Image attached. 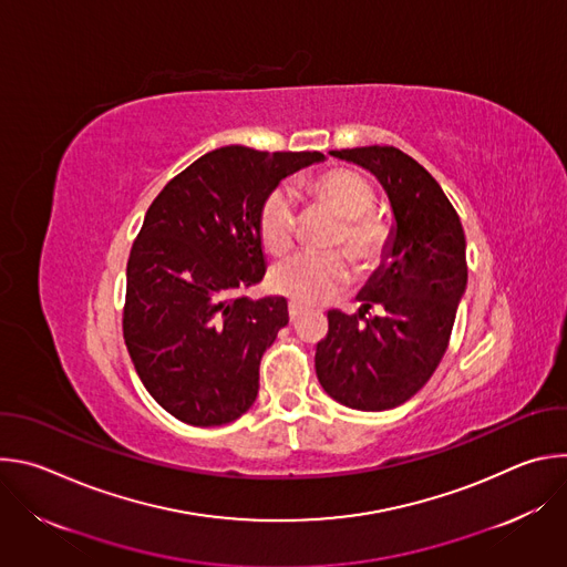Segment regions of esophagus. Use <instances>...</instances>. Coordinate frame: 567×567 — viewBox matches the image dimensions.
<instances>
[{"instance_id":"esophagus-1","label":"esophagus","mask_w":567,"mask_h":567,"mask_svg":"<svg viewBox=\"0 0 567 567\" xmlns=\"http://www.w3.org/2000/svg\"><path fill=\"white\" fill-rule=\"evenodd\" d=\"M300 313H302V307H300V305H296V302L291 300V302H289V320H291V322H296V320L300 318Z\"/></svg>"}]
</instances>
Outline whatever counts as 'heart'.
<instances>
[{
  "label": "heart",
  "mask_w": 567,
  "mask_h": 567,
  "mask_svg": "<svg viewBox=\"0 0 567 567\" xmlns=\"http://www.w3.org/2000/svg\"><path fill=\"white\" fill-rule=\"evenodd\" d=\"M311 193L346 219L334 239L346 247L361 269H374L385 256L390 228L370 210L374 206L372 184L348 168H334L311 182ZM260 237L271 254H285L298 230V195L291 186L274 188L260 208ZM352 282V265L339 254L298 251L271 269V287L300 305H320L339 296Z\"/></svg>",
  "instance_id": "b5f03b06"
}]
</instances>
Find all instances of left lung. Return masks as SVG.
Here are the masks:
<instances>
[{"mask_svg":"<svg viewBox=\"0 0 567 567\" xmlns=\"http://www.w3.org/2000/svg\"><path fill=\"white\" fill-rule=\"evenodd\" d=\"M330 154L379 179L394 226L381 267L359 291L361 309L328 311L316 377L348 409L390 411L433 377L449 348L466 289V239L440 184L406 152L368 145Z\"/></svg>","mask_w":567,"mask_h":567,"instance_id":"left-lung-1","label":"left lung"}]
</instances>
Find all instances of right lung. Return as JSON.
Returning <instances> with one entry per match:
<instances>
[{
  "label": "right lung",
  "mask_w": 567,
  "mask_h": 567,
  "mask_svg": "<svg viewBox=\"0 0 567 567\" xmlns=\"http://www.w3.org/2000/svg\"><path fill=\"white\" fill-rule=\"evenodd\" d=\"M320 152L217 147L166 184L127 260L123 337L145 390L190 426H221L258 396L260 361L289 322L265 278L260 208Z\"/></svg>",
  "instance_id": "right-lung-1"
}]
</instances>
